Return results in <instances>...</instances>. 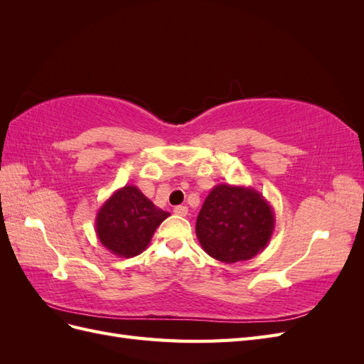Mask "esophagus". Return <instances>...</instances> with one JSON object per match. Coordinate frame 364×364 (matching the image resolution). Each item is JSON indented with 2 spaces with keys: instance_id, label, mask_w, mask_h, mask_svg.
Masks as SVG:
<instances>
[{
  "instance_id": "1",
  "label": "esophagus",
  "mask_w": 364,
  "mask_h": 364,
  "mask_svg": "<svg viewBox=\"0 0 364 364\" xmlns=\"http://www.w3.org/2000/svg\"><path fill=\"white\" fill-rule=\"evenodd\" d=\"M173 213H174L176 215H181V217H185L186 214H188V208H186V206H183V205H179V206H176V208L173 209Z\"/></svg>"
}]
</instances>
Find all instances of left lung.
<instances>
[{
  "instance_id": "left-lung-1",
  "label": "left lung",
  "mask_w": 364,
  "mask_h": 364,
  "mask_svg": "<svg viewBox=\"0 0 364 364\" xmlns=\"http://www.w3.org/2000/svg\"><path fill=\"white\" fill-rule=\"evenodd\" d=\"M274 213L252 186L218 183L209 191L196 222L202 249L218 261H247L267 246Z\"/></svg>"
}]
</instances>
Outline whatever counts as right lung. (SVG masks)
I'll use <instances>...</instances> for the list:
<instances>
[{
  "label": "right lung",
  "mask_w": 364,
  "mask_h": 364,
  "mask_svg": "<svg viewBox=\"0 0 364 364\" xmlns=\"http://www.w3.org/2000/svg\"><path fill=\"white\" fill-rule=\"evenodd\" d=\"M170 215L136 186L117 190L98 209L95 232L100 243L119 258L136 257L146 250L156 228Z\"/></svg>",
  "instance_id": "obj_1"
}]
</instances>
